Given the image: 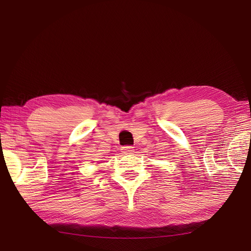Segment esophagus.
Segmentation results:
<instances>
[{
    "label": "esophagus",
    "instance_id": "obj_1",
    "mask_svg": "<svg viewBox=\"0 0 251 251\" xmlns=\"http://www.w3.org/2000/svg\"><path fill=\"white\" fill-rule=\"evenodd\" d=\"M121 151H123V154H125V155H131V154H133L134 148L131 146H126V147L121 148Z\"/></svg>",
    "mask_w": 251,
    "mask_h": 251
}]
</instances>
